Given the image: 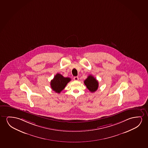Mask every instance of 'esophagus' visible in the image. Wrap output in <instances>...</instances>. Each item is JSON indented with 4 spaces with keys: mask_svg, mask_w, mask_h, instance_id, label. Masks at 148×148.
Returning a JSON list of instances; mask_svg holds the SVG:
<instances>
[{
    "mask_svg": "<svg viewBox=\"0 0 148 148\" xmlns=\"http://www.w3.org/2000/svg\"><path fill=\"white\" fill-rule=\"evenodd\" d=\"M74 80L75 81H78L79 80V78L77 76H75V77H74Z\"/></svg>",
    "mask_w": 148,
    "mask_h": 148,
    "instance_id": "esophagus-1",
    "label": "esophagus"
}]
</instances>
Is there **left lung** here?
Returning <instances> with one entry per match:
<instances>
[{"mask_svg":"<svg viewBox=\"0 0 148 148\" xmlns=\"http://www.w3.org/2000/svg\"><path fill=\"white\" fill-rule=\"evenodd\" d=\"M84 83L90 92H95L98 88V82L92 75H89L84 81Z\"/></svg>","mask_w":148,"mask_h":148,"instance_id":"1","label":"left lung"}]
</instances>
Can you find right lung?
<instances>
[{
  "label": "right lung",
  "mask_w": 148,
  "mask_h": 148,
  "mask_svg": "<svg viewBox=\"0 0 148 148\" xmlns=\"http://www.w3.org/2000/svg\"><path fill=\"white\" fill-rule=\"evenodd\" d=\"M71 78L64 77L59 73L56 74L50 82V86L52 90L57 93H60L69 82L71 81Z\"/></svg>",
  "instance_id": "add662e5"
}]
</instances>
